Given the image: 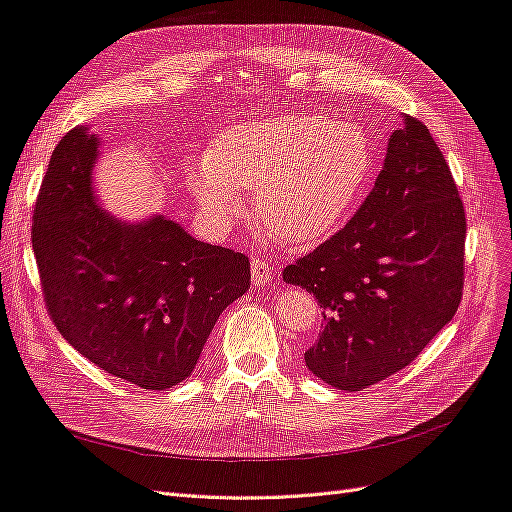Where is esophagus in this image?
<instances>
[{
  "label": "esophagus",
  "instance_id": "esophagus-1",
  "mask_svg": "<svg viewBox=\"0 0 512 512\" xmlns=\"http://www.w3.org/2000/svg\"><path fill=\"white\" fill-rule=\"evenodd\" d=\"M271 275H273V271H271V265L267 260H262V258L252 260V280L256 286L267 284L271 280Z\"/></svg>",
  "mask_w": 512,
  "mask_h": 512
}]
</instances>
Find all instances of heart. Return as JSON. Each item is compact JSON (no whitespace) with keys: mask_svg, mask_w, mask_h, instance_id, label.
Here are the masks:
<instances>
[{"mask_svg":"<svg viewBox=\"0 0 512 512\" xmlns=\"http://www.w3.org/2000/svg\"><path fill=\"white\" fill-rule=\"evenodd\" d=\"M374 175V149L352 121L316 113L245 119L213 138L188 168V192L203 218L224 230L245 211L243 190H256V211L288 241L327 237L359 203Z\"/></svg>","mask_w":512,"mask_h":512,"instance_id":"1","label":"heart"}]
</instances>
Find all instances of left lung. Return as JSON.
<instances>
[{
	"mask_svg": "<svg viewBox=\"0 0 512 512\" xmlns=\"http://www.w3.org/2000/svg\"><path fill=\"white\" fill-rule=\"evenodd\" d=\"M466 211L427 126L406 115L354 218L284 269L314 294L324 327L305 352L314 376L361 391L408 367L463 294Z\"/></svg>",
	"mask_w": 512,
	"mask_h": 512,
	"instance_id": "obj_1",
	"label": "left lung"
}]
</instances>
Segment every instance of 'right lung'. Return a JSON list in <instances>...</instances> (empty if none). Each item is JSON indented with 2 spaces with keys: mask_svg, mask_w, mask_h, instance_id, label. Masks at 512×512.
Instances as JSON below:
<instances>
[{
  "mask_svg": "<svg viewBox=\"0 0 512 512\" xmlns=\"http://www.w3.org/2000/svg\"><path fill=\"white\" fill-rule=\"evenodd\" d=\"M98 143L70 130L40 185L32 245L46 312L106 374L164 391L192 374L220 314L250 288V258L164 215L113 218L91 188Z\"/></svg>",
  "mask_w": 512,
  "mask_h": 512,
  "instance_id": "add662e5",
  "label": "right lung"
}]
</instances>
